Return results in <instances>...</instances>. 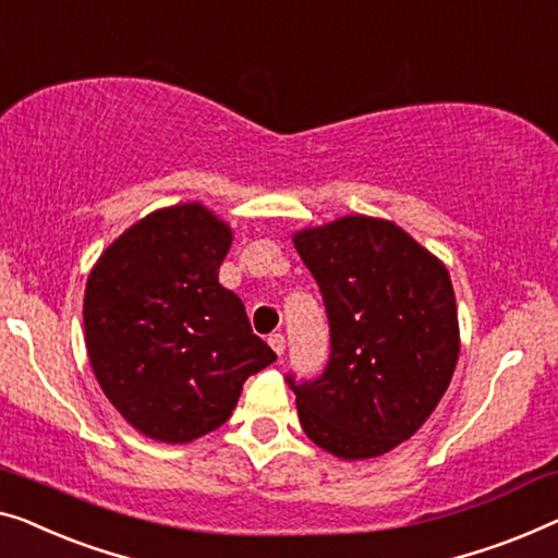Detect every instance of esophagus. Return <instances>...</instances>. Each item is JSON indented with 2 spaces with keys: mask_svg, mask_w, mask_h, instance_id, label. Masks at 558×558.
Here are the masks:
<instances>
[{
  "mask_svg": "<svg viewBox=\"0 0 558 558\" xmlns=\"http://www.w3.org/2000/svg\"><path fill=\"white\" fill-rule=\"evenodd\" d=\"M269 344H271V350H274V352H277V354H279V357H281V354H284L287 339H284V335H271V337H269Z\"/></svg>",
  "mask_w": 558,
  "mask_h": 558,
  "instance_id": "obj_1",
  "label": "esophagus"
}]
</instances>
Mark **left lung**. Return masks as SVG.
I'll use <instances>...</instances> for the list:
<instances>
[{
  "label": "left lung",
  "mask_w": 558,
  "mask_h": 558,
  "mask_svg": "<svg viewBox=\"0 0 558 558\" xmlns=\"http://www.w3.org/2000/svg\"><path fill=\"white\" fill-rule=\"evenodd\" d=\"M325 299L332 352L325 375L289 385L306 438L342 460L390 453L446 395L460 352L450 274L405 229L342 216L296 231Z\"/></svg>",
  "instance_id": "obj_1"
}]
</instances>
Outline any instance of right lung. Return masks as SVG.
<instances>
[{
	"label": "right lung",
	"instance_id": "1",
	"mask_svg": "<svg viewBox=\"0 0 558 558\" xmlns=\"http://www.w3.org/2000/svg\"><path fill=\"white\" fill-rule=\"evenodd\" d=\"M231 226L198 201L158 208L95 262L83 319L105 398L141 435L193 442L221 427L246 377L277 360L219 284Z\"/></svg>",
	"mask_w": 558,
	"mask_h": 558
}]
</instances>
